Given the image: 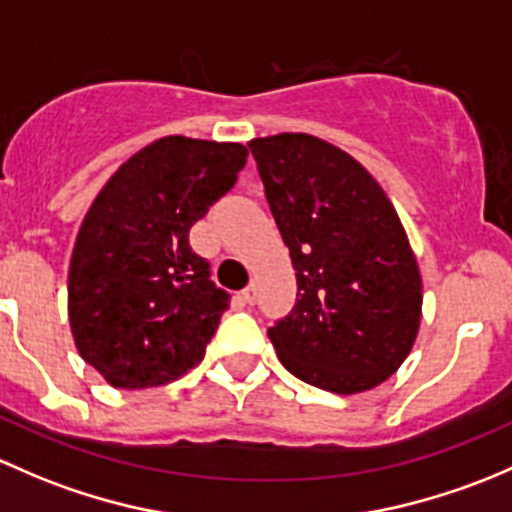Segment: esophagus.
Listing matches in <instances>:
<instances>
[{
  "mask_svg": "<svg viewBox=\"0 0 512 512\" xmlns=\"http://www.w3.org/2000/svg\"><path fill=\"white\" fill-rule=\"evenodd\" d=\"M256 283H249V286L244 288V291H241V300H244V303H249V305H254V300H256Z\"/></svg>",
  "mask_w": 512,
  "mask_h": 512,
  "instance_id": "obj_1",
  "label": "esophagus"
}]
</instances>
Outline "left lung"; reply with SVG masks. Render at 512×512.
I'll return each instance as SVG.
<instances>
[{
	"instance_id": "left-lung-1",
	"label": "left lung",
	"mask_w": 512,
	"mask_h": 512,
	"mask_svg": "<svg viewBox=\"0 0 512 512\" xmlns=\"http://www.w3.org/2000/svg\"><path fill=\"white\" fill-rule=\"evenodd\" d=\"M249 147L298 281L293 310L268 328L278 360L325 392L377 387L421 323L419 266L392 202L355 157L313 135Z\"/></svg>"
}]
</instances>
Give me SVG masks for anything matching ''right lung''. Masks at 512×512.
<instances>
[{
    "instance_id": "obj_1",
    "label": "right lung",
    "mask_w": 512,
    "mask_h": 512,
    "mask_svg": "<svg viewBox=\"0 0 512 512\" xmlns=\"http://www.w3.org/2000/svg\"><path fill=\"white\" fill-rule=\"evenodd\" d=\"M239 142L160 138L93 199L68 268V320L83 360L118 389L170 384L199 365L229 293L189 229L244 170Z\"/></svg>"
}]
</instances>
